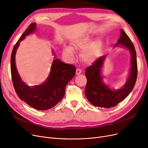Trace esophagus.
<instances>
[{
	"instance_id": "esophagus-1",
	"label": "esophagus",
	"mask_w": 148,
	"mask_h": 148,
	"mask_svg": "<svg viewBox=\"0 0 148 148\" xmlns=\"http://www.w3.org/2000/svg\"><path fill=\"white\" fill-rule=\"evenodd\" d=\"M81 70L80 69H77L76 70V75H79L81 73Z\"/></svg>"
}]
</instances>
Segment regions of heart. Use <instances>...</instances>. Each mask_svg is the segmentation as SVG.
Masks as SVG:
<instances>
[{"label":"heart","instance_id":"1","mask_svg":"<svg viewBox=\"0 0 148 148\" xmlns=\"http://www.w3.org/2000/svg\"><path fill=\"white\" fill-rule=\"evenodd\" d=\"M90 43V39L88 37H83L77 40L73 43V47L77 49H84L87 48ZM64 53L69 57H72L73 55V51L72 47H66L64 49ZM96 58V53L93 47L87 48L82 55V58L84 61L90 63L93 62Z\"/></svg>","mask_w":148,"mask_h":148}]
</instances>
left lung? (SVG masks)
<instances>
[{"instance_id": "left-lung-1", "label": "left lung", "mask_w": 148, "mask_h": 148, "mask_svg": "<svg viewBox=\"0 0 148 148\" xmlns=\"http://www.w3.org/2000/svg\"><path fill=\"white\" fill-rule=\"evenodd\" d=\"M119 44L128 48L131 53V68L130 77L121 89L112 90L102 81L101 69L105 56H102L96 59L92 65L86 69L85 75L87 81L85 95L88 101L95 107L108 108L116 106L129 95L136 84L137 77L136 49L128 35L122 29H121V37L116 46Z\"/></svg>"}]
</instances>
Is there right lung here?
I'll return each mask as SVG.
<instances>
[{"instance_id": "obj_1", "label": "right lung", "mask_w": 148, "mask_h": 148, "mask_svg": "<svg viewBox=\"0 0 148 148\" xmlns=\"http://www.w3.org/2000/svg\"><path fill=\"white\" fill-rule=\"evenodd\" d=\"M36 23L29 25L12 49L11 57V73L14 87L21 100L38 110H47L55 107L65 94L66 86L76 73L74 65L66 64L58 59L52 62L50 75L40 86L28 87L22 81L15 64V55L20 42L36 29Z\"/></svg>"}]
</instances>
